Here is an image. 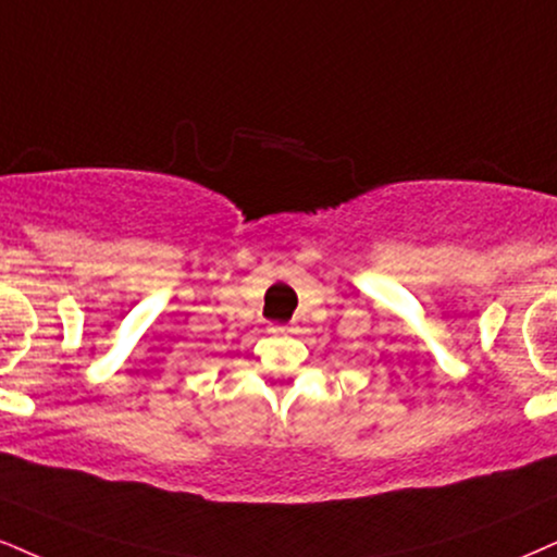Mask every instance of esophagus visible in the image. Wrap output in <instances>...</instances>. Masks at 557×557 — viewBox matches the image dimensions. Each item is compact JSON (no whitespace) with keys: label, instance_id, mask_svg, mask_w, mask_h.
<instances>
[{"label":"esophagus","instance_id":"obj_1","mask_svg":"<svg viewBox=\"0 0 557 557\" xmlns=\"http://www.w3.org/2000/svg\"><path fill=\"white\" fill-rule=\"evenodd\" d=\"M272 332H285V326H274V330Z\"/></svg>","mask_w":557,"mask_h":557}]
</instances>
